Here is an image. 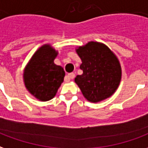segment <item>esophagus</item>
Masks as SVG:
<instances>
[{
    "label": "esophagus",
    "mask_w": 148,
    "mask_h": 148,
    "mask_svg": "<svg viewBox=\"0 0 148 148\" xmlns=\"http://www.w3.org/2000/svg\"><path fill=\"white\" fill-rule=\"evenodd\" d=\"M74 77H75V74H74V73H69V75H67L66 77L64 78V81H65V82H69L70 80H71L72 79L74 78Z\"/></svg>",
    "instance_id": "1"
}]
</instances>
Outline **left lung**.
<instances>
[{
  "instance_id": "1",
  "label": "left lung",
  "mask_w": 148,
  "mask_h": 148,
  "mask_svg": "<svg viewBox=\"0 0 148 148\" xmlns=\"http://www.w3.org/2000/svg\"><path fill=\"white\" fill-rule=\"evenodd\" d=\"M75 52L82 61L83 74L76 75L75 82L85 99L96 103L112 96L121 79V64L114 52L93 41L78 46Z\"/></svg>"
}]
</instances>
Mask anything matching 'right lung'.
Wrapping results in <instances>:
<instances>
[{
  "label": "right lung",
  "instance_id": "right-lung-1",
  "mask_svg": "<svg viewBox=\"0 0 148 148\" xmlns=\"http://www.w3.org/2000/svg\"><path fill=\"white\" fill-rule=\"evenodd\" d=\"M58 51L50 44H44L34 52L23 69V83L31 95L46 102L56 95L64 81L63 68L54 63Z\"/></svg>",
  "mask_w": 148,
  "mask_h": 148
}]
</instances>
